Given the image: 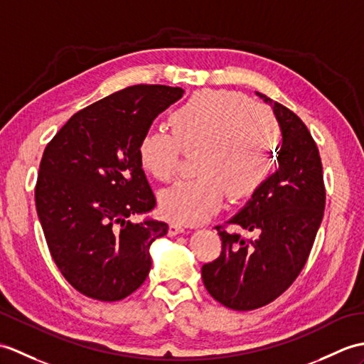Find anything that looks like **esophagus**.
Instances as JSON below:
<instances>
[{
  "label": "esophagus",
  "instance_id": "1",
  "mask_svg": "<svg viewBox=\"0 0 364 364\" xmlns=\"http://www.w3.org/2000/svg\"><path fill=\"white\" fill-rule=\"evenodd\" d=\"M184 231H186L184 228L181 225H178V223H171V226H168V235H171V237H173V235L183 234Z\"/></svg>",
  "mask_w": 364,
  "mask_h": 364
}]
</instances>
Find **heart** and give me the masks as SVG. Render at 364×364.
Instances as JSON below:
<instances>
[{
	"instance_id": "b5f03b06",
	"label": "heart",
	"mask_w": 364,
	"mask_h": 364,
	"mask_svg": "<svg viewBox=\"0 0 364 364\" xmlns=\"http://www.w3.org/2000/svg\"><path fill=\"white\" fill-rule=\"evenodd\" d=\"M167 133H146L139 164L158 181L173 178L180 150L198 151L197 178L159 193V209L175 222L200 223L215 213L225 193L242 200L256 193L274 168L279 125L265 105L237 91L201 90L168 116Z\"/></svg>"
}]
</instances>
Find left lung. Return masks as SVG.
Here are the masks:
<instances>
[{
	"instance_id": "left-lung-1",
	"label": "left lung",
	"mask_w": 364,
	"mask_h": 364,
	"mask_svg": "<svg viewBox=\"0 0 364 364\" xmlns=\"http://www.w3.org/2000/svg\"><path fill=\"white\" fill-rule=\"evenodd\" d=\"M281 127L279 168L226 223L250 237L217 226L222 252L201 268L210 296L232 310H255L289 289L304 268L324 215L326 189L316 144L291 109L262 92Z\"/></svg>"
}]
</instances>
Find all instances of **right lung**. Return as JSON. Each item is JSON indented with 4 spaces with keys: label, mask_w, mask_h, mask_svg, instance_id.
Segmentation results:
<instances>
[{
    "label": "right lung",
    "mask_w": 364,
    "mask_h": 364,
    "mask_svg": "<svg viewBox=\"0 0 364 364\" xmlns=\"http://www.w3.org/2000/svg\"><path fill=\"white\" fill-rule=\"evenodd\" d=\"M184 90L134 85L71 116L40 163L36 206L48 248L75 290L97 301H121L146 281L150 245L164 222L130 215L155 208L138 159V144L155 117Z\"/></svg>",
    "instance_id": "right-lung-1"
}]
</instances>
